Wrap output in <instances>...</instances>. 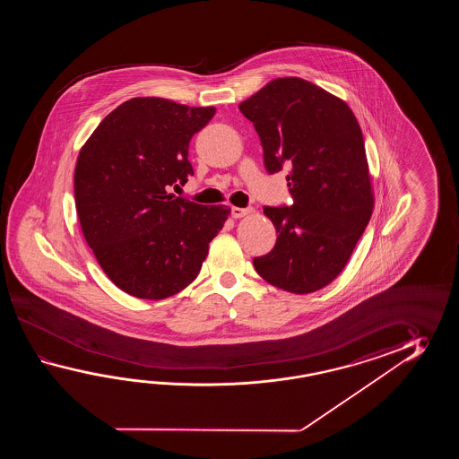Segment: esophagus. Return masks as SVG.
<instances>
[{
    "label": "esophagus",
    "instance_id": "obj_1",
    "mask_svg": "<svg viewBox=\"0 0 459 459\" xmlns=\"http://www.w3.org/2000/svg\"><path fill=\"white\" fill-rule=\"evenodd\" d=\"M251 212H253V208H239V206H233L231 208L233 218H243V216L249 215Z\"/></svg>",
    "mask_w": 459,
    "mask_h": 459
}]
</instances>
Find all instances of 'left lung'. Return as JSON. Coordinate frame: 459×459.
Instances as JSON below:
<instances>
[{
    "label": "left lung",
    "instance_id": "1",
    "mask_svg": "<svg viewBox=\"0 0 459 459\" xmlns=\"http://www.w3.org/2000/svg\"><path fill=\"white\" fill-rule=\"evenodd\" d=\"M239 109L261 137L265 170L289 169L293 196L292 206H264L277 241L254 269L287 292H316L340 275L371 220L359 123L342 98L299 77L275 78Z\"/></svg>",
    "mask_w": 459,
    "mask_h": 459
}]
</instances>
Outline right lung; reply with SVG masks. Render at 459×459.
Returning a JSON list of instances; mask_svg holds the SVG:
<instances>
[{
    "label": "right lung",
    "instance_id": "obj_1",
    "mask_svg": "<svg viewBox=\"0 0 459 459\" xmlns=\"http://www.w3.org/2000/svg\"><path fill=\"white\" fill-rule=\"evenodd\" d=\"M213 107L131 98L80 149L74 190L88 246L109 281L137 299L162 300L195 281L230 208L169 194L194 176L190 139Z\"/></svg>",
    "mask_w": 459,
    "mask_h": 459
}]
</instances>
